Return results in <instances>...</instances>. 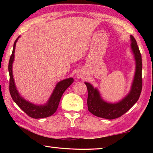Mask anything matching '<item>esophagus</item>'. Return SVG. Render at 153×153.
I'll return each mask as SVG.
<instances>
[{
  "instance_id": "1",
  "label": "esophagus",
  "mask_w": 153,
  "mask_h": 153,
  "mask_svg": "<svg viewBox=\"0 0 153 153\" xmlns=\"http://www.w3.org/2000/svg\"><path fill=\"white\" fill-rule=\"evenodd\" d=\"M77 76L78 77H81V76H80V75H79V74H78V75H77Z\"/></svg>"
}]
</instances>
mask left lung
<instances>
[{
    "label": "left lung",
    "instance_id": "left-lung-1",
    "mask_svg": "<svg viewBox=\"0 0 153 153\" xmlns=\"http://www.w3.org/2000/svg\"><path fill=\"white\" fill-rule=\"evenodd\" d=\"M131 49L136 61V71L131 90L128 95L116 103H110L102 99L97 88L88 82H85L88 89V108L90 113L97 117L113 120L121 117L138 101L142 88V56L136 41L130 36Z\"/></svg>",
    "mask_w": 153,
    "mask_h": 153
}]
</instances>
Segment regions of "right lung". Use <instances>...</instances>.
Masks as SVG:
<instances>
[{
  "label": "right lung",
  "instance_id": "1",
  "mask_svg": "<svg viewBox=\"0 0 153 153\" xmlns=\"http://www.w3.org/2000/svg\"><path fill=\"white\" fill-rule=\"evenodd\" d=\"M20 36L18 37L15 41L13 48L9 59V92L13 101L16 103L21 109L24 111L28 116L33 119H40L50 117L56 112L60 102L62 95L65 91L66 89L74 82L72 77L61 80L56 84L53 92L52 93L51 97L49 98L48 102L43 105H34L32 102H28L25 100L18 92L15 84V81L13 76V63L15 57V49L16 42Z\"/></svg>",
  "mask_w": 153,
  "mask_h": 153
}]
</instances>
